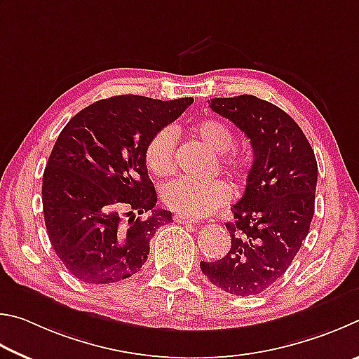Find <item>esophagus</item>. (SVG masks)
<instances>
[{"label":"esophagus","instance_id":"34e87169","mask_svg":"<svg viewBox=\"0 0 359 359\" xmlns=\"http://www.w3.org/2000/svg\"><path fill=\"white\" fill-rule=\"evenodd\" d=\"M173 221H175L176 224H192V225H197V224H198L197 221H194V219H191V217L180 216V215H175V216H173Z\"/></svg>","mask_w":359,"mask_h":359}]
</instances>
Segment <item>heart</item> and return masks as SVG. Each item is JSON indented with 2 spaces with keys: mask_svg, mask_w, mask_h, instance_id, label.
Returning a JSON list of instances; mask_svg holds the SVG:
<instances>
[{
  "mask_svg": "<svg viewBox=\"0 0 359 359\" xmlns=\"http://www.w3.org/2000/svg\"><path fill=\"white\" fill-rule=\"evenodd\" d=\"M189 129L191 134L212 153L222 154L221 163L224 172L233 180L235 184L246 183L250 172V161L236 153L227 154V151L235 144V137L229 126L217 119H202L194 123ZM175 144L176 134L172 128H162L149 137L143 149V163L153 178H165L175 172ZM230 197L229 186L222 181L202 184L180 178L168 181L161 187L163 205L187 217L210 216L227 203Z\"/></svg>",
  "mask_w": 359,
  "mask_h": 359,
  "instance_id": "heart-1",
  "label": "heart"
}]
</instances>
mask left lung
Returning a JSON list of instances; mask_svg holds the SVG:
<instances>
[{
	"instance_id": "left-lung-1",
	"label": "left lung",
	"mask_w": 359,
	"mask_h": 359,
	"mask_svg": "<svg viewBox=\"0 0 359 359\" xmlns=\"http://www.w3.org/2000/svg\"><path fill=\"white\" fill-rule=\"evenodd\" d=\"M254 148L246 191L227 222L231 246L200 268L211 284L236 297L265 292L290 266L309 233L317 187V161L299 126L279 107L250 94L211 99Z\"/></svg>"
}]
</instances>
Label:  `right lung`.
<instances>
[{
  "label": "right lung",
  "mask_w": 359,
  "mask_h": 359,
  "mask_svg": "<svg viewBox=\"0 0 359 359\" xmlns=\"http://www.w3.org/2000/svg\"><path fill=\"white\" fill-rule=\"evenodd\" d=\"M192 102L124 94L88 105L61 130L42 176V205L50 243L74 278L113 284L140 271L149 240L172 222V212L154 208L144 144ZM143 212L150 216L142 219Z\"/></svg>",
  "instance_id": "right-lung-1"
}]
</instances>
